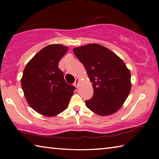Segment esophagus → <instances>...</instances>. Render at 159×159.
I'll use <instances>...</instances> for the list:
<instances>
[{
	"label": "esophagus",
	"instance_id": "1",
	"mask_svg": "<svg viewBox=\"0 0 159 159\" xmlns=\"http://www.w3.org/2000/svg\"><path fill=\"white\" fill-rule=\"evenodd\" d=\"M79 79H76V80H75V82L74 83V85L76 86V88H78V85H79Z\"/></svg>",
	"mask_w": 159,
	"mask_h": 159
}]
</instances>
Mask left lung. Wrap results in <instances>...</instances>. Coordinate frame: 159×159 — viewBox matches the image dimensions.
Instances as JSON below:
<instances>
[{
  "label": "left lung",
  "mask_w": 159,
  "mask_h": 159,
  "mask_svg": "<svg viewBox=\"0 0 159 159\" xmlns=\"http://www.w3.org/2000/svg\"><path fill=\"white\" fill-rule=\"evenodd\" d=\"M93 83L92 98L87 107L100 116L117 111L130 93V73L121 59L108 48L92 43L74 49Z\"/></svg>",
  "instance_id": "obj_1"
}]
</instances>
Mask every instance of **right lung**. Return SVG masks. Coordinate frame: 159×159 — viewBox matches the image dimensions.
I'll return each mask as SVG.
<instances>
[{"label": "right lung", "mask_w": 159, "mask_h": 159, "mask_svg": "<svg viewBox=\"0 0 159 159\" xmlns=\"http://www.w3.org/2000/svg\"><path fill=\"white\" fill-rule=\"evenodd\" d=\"M68 50L60 44L48 45L26 64L21 85L32 109L42 115L53 116L66 109L76 88L66 83L58 63Z\"/></svg>", "instance_id": "right-lung-1"}]
</instances>
